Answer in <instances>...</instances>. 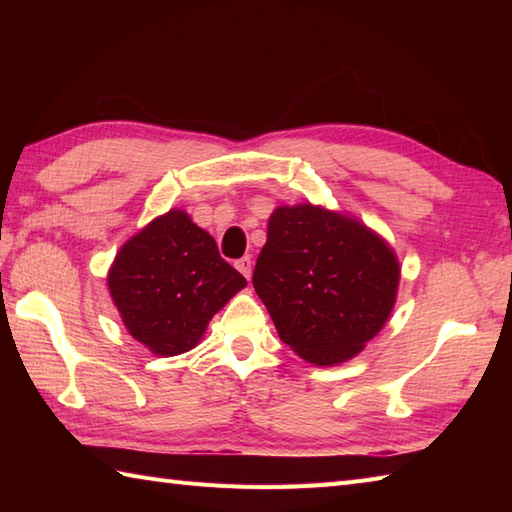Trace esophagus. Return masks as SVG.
I'll list each match as a JSON object with an SVG mask.
<instances>
[{
    "label": "esophagus",
    "mask_w": 512,
    "mask_h": 512,
    "mask_svg": "<svg viewBox=\"0 0 512 512\" xmlns=\"http://www.w3.org/2000/svg\"><path fill=\"white\" fill-rule=\"evenodd\" d=\"M235 268H237L239 273H242L246 279H250V273H253V270H250V257L237 259V262H235Z\"/></svg>",
    "instance_id": "esophagus-1"
}]
</instances>
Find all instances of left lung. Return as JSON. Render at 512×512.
Listing matches in <instances>:
<instances>
[{"label":"left lung","mask_w":512,"mask_h":512,"mask_svg":"<svg viewBox=\"0 0 512 512\" xmlns=\"http://www.w3.org/2000/svg\"><path fill=\"white\" fill-rule=\"evenodd\" d=\"M400 262L356 217L317 204L277 206L253 286L279 339L312 365L363 352L394 310Z\"/></svg>","instance_id":"obj_1"}]
</instances>
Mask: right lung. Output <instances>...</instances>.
Masks as SVG:
<instances>
[{
    "mask_svg": "<svg viewBox=\"0 0 512 512\" xmlns=\"http://www.w3.org/2000/svg\"><path fill=\"white\" fill-rule=\"evenodd\" d=\"M244 286L215 239L182 209H169L129 237L107 273L127 332L156 356L193 350L213 314Z\"/></svg>",
    "mask_w": 512,
    "mask_h": 512,
    "instance_id": "add662e5",
    "label": "right lung"
}]
</instances>
